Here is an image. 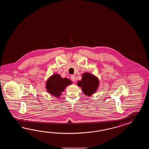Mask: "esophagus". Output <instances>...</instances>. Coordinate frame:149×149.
Here are the masks:
<instances>
[{
    "label": "esophagus",
    "instance_id": "34e87169",
    "mask_svg": "<svg viewBox=\"0 0 149 149\" xmlns=\"http://www.w3.org/2000/svg\"><path fill=\"white\" fill-rule=\"evenodd\" d=\"M71 80H72L73 81H75L76 79H75V76H74V75H72V76H71Z\"/></svg>",
    "mask_w": 149,
    "mask_h": 149
}]
</instances>
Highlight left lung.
Returning a JSON list of instances; mask_svg holds the SVG:
<instances>
[{"label":"left lung","instance_id":"obj_1","mask_svg":"<svg viewBox=\"0 0 149 149\" xmlns=\"http://www.w3.org/2000/svg\"><path fill=\"white\" fill-rule=\"evenodd\" d=\"M77 85L81 87L85 95L90 96L98 88L99 80L98 78L91 73L85 72L82 75V79L77 82Z\"/></svg>","mask_w":149,"mask_h":149}]
</instances>
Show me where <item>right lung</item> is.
Masks as SVG:
<instances>
[{
	"mask_svg": "<svg viewBox=\"0 0 149 149\" xmlns=\"http://www.w3.org/2000/svg\"><path fill=\"white\" fill-rule=\"evenodd\" d=\"M71 84L72 81L69 79L67 78H63L58 74H54L48 79L46 88L51 95L59 97L65 87Z\"/></svg>",
	"mask_w": 149,
	"mask_h": 149,
	"instance_id": "right-lung-1",
	"label": "right lung"
}]
</instances>
